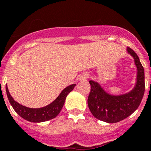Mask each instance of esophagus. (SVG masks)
<instances>
[{
	"label": "esophagus",
	"mask_w": 151,
	"mask_h": 151,
	"mask_svg": "<svg viewBox=\"0 0 151 151\" xmlns=\"http://www.w3.org/2000/svg\"><path fill=\"white\" fill-rule=\"evenodd\" d=\"M89 78H90V74L87 73V72H84V73H83L80 76V79L81 80H86Z\"/></svg>",
	"instance_id": "esophagus-1"
}]
</instances>
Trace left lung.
<instances>
[{
  "mask_svg": "<svg viewBox=\"0 0 151 151\" xmlns=\"http://www.w3.org/2000/svg\"><path fill=\"white\" fill-rule=\"evenodd\" d=\"M127 52L133 57L137 67V84L130 92L118 96L111 95L97 82L89 81L88 107L95 118L103 122L115 123L127 118L137 110L143 99L145 91L144 70L137 53L129 47Z\"/></svg>",
  "mask_w": 151,
  "mask_h": 151,
  "instance_id": "8db88e82",
  "label": "left lung"
}]
</instances>
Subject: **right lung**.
<instances>
[{
	"mask_svg": "<svg viewBox=\"0 0 151 151\" xmlns=\"http://www.w3.org/2000/svg\"><path fill=\"white\" fill-rule=\"evenodd\" d=\"M75 85L76 84H71L64 88L60 95L56 98V100L52 101V103L40 109H31L18 103L17 101H14L12 95H10L7 85L6 92L12 106L22 118L32 122H41L52 119L58 116V114L63 108L67 95L73 90Z\"/></svg>",
	"mask_w": 151,
	"mask_h": 151,
	"instance_id": "1",
	"label": "right lung"
}]
</instances>
